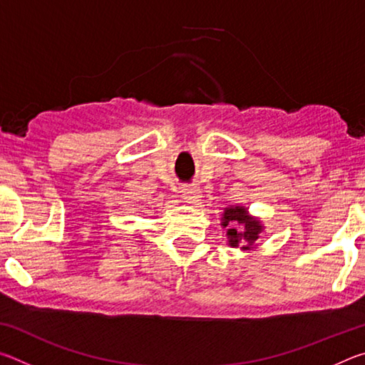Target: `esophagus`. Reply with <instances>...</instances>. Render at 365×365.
<instances>
[{
  "label": "esophagus",
  "mask_w": 365,
  "mask_h": 365,
  "mask_svg": "<svg viewBox=\"0 0 365 365\" xmlns=\"http://www.w3.org/2000/svg\"><path fill=\"white\" fill-rule=\"evenodd\" d=\"M182 195H183L185 201L193 205V202L200 201L201 190H200V187H195V185H185V187H182Z\"/></svg>",
  "instance_id": "esophagus-1"
}]
</instances>
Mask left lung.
<instances>
[{
  "label": "left lung",
  "instance_id": "obj_1",
  "mask_svg": "<svg viewBox=\"0 0 365 365\" xmlns=\"http://www.w3.org/2000/svg\"><path fill=\"white\" fill-rule=\"evenodd\" d=\"M233 221H238L242 227L240 229H233ZM222 227H230L227 228L228 245L235 246V248H243V250L252 248L259 240V235L262 232L261 222L252 217H248L246 209L238 207V206L225 209L224 217H222Z\"/></svg>",
  "mask_w": 365,
  "mask_h": 365
}]
</instances>
